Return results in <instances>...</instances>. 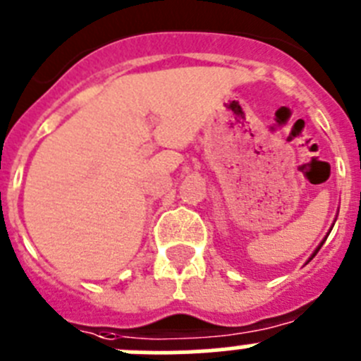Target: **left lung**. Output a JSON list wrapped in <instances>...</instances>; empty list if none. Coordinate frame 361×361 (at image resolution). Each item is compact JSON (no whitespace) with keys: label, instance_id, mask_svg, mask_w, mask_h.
I'll use <instances>...</instances> for the list:
<instances>
[{"label":"left lung","instance_id":"obj_1","mask_svg":"<svg viewBox=\"0 0 361 361\" xmlns=\"http://www.w3.org/2000/svg\"><path fill=\"white\" fill-rule=\"evenodd\" d=\"M322 244H324V240H322ZM322 244H321V245H322ZM321 245H319V247L315 249V252H313V257H315V255H317V251H319V249H321ZM313 257H312V258H313ZM312 258H310V260H312Z\"/></svg>","mask_w":361,"mask_h":361}]
</instances>
